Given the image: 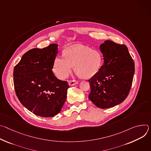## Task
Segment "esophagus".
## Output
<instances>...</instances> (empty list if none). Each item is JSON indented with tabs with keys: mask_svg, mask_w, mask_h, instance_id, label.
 Wrapping results in <instances>:
<instances>
[{
	"mask_svg": "<svg viewBox=\"0 0 151 151\" xmlns=\"http://www.w3.org/2000/svg\"><path fill=\"white\" fill-rule=\"evenodd\" d=\"M78 83V81H77V80H70L68 81V84L70 86H74L76 85H77Z\"/></svg>",
	"mask_w": 151,
	"mask_h": 151,
	"instance_id": "esophagus-1",
	"label": "esophagus"
}]
</instances>
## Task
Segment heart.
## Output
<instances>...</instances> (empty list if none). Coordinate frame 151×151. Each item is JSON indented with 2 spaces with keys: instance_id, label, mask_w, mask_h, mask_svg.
Masks as SVG:
<instances>
[{
  "instance_id": "heart-1",
  "label": "heart",
  "mask_w": 151,
  "mask_h": 151,
  "mask_svg": "<svg viewBox=\"0 0 151 151\" xmlns=\"http://www.w3.org/2000/svg\"><path fill=\"white\" fill-rule=\"evenodd\" d=\"M63 56L55 58L53 66V72L60 79L68 77L73 66H74V71L80 77H92L99 71L103 62L101 52L83 45L65 49Z\"/></svg>"
}]
</instances>
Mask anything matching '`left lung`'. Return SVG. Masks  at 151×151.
I'll use <instances>...</instances> for the list:
<instances>
[{"mask_svg": "<svg viewBox=\"0 0 151 151\" xmlns=\"http://www.w3.org/2000/svg\"><path fill=\"white\" fill-rule=\"evenodd\" d=\"M104 63L88 81L89 98L98 108L108 109L123 102L129 94L135 71L127 47L107 40L100 45Z\"/></svg>", "mask_w": 151, "mask_h": 151, "instance_id": "8db88e82", "label": "left lung"}]
</instances>
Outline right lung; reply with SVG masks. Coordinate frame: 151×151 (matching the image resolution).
<instances>
[{
    "label": "right lung",
    "mask_w": 151,
    "mask_h": 151,
    "mask_svg": "<svg viewBox=\"0 0 151 151\" xmlns=\"http://www.w3.org/2000/svg\"><path fill=\"white\" fill-rule=\"evenodd\" d=\"M58 44L33 48L23 55L14 69V85L19 101L27 110L41 117L58 114L70 88L66 81L58 79L52 71Z\"/></svg>",
    "instance_id": "1"
}]
</instances>
